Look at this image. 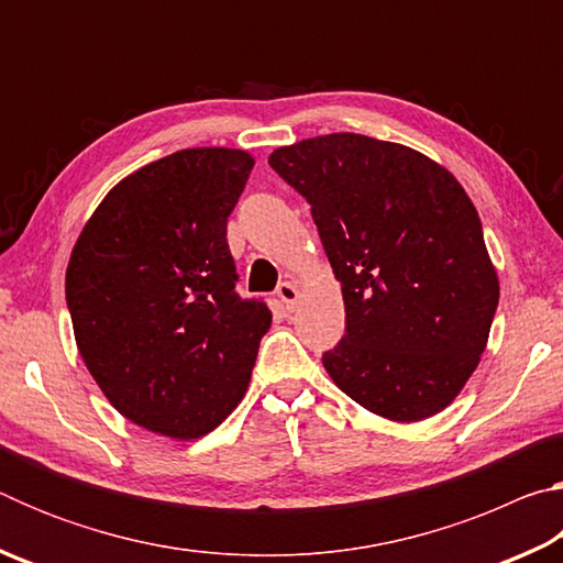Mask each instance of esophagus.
Instances as JSON below:
<instances>
[{
    "instance_id": "esophagus-1",
    "label": "esophagus",
    "mask_w": 563,
    "mask_h": 563,
    "mask_svg": "<svg viewBox=\"0 0 563 563\" xmlns=\"http://www.w3.org/2000/svg\"><path fill=\"white\" fill-rule=\"evenodd\" d=\"M278 298L283 300L285 308L292 310L295 305H298V298H300L298 285H292V283H280V285H278Z\"/></svg>"
}]
</instances>
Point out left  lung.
<instances>
[{
    "instance_id": "left-lung-1",
    "label": "left lung",
    "mask_w": 563,
    "mask_h": 563,
    "mask_svg": "<svg viewBox=\"0 0 563 563\" xmlns=\"http://www.w3.org/2000/svg\"><path fill=\"white\" fill-rule=\"evenodd\" d=\"M268 164L312 206L345 300L322 355L342 393L393 422L454 402L487 347L499 278L474 203L419 151L360 133L275 148Z\"/></svg>"
}]
</instances>
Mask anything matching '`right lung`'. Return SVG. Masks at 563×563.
<instances>
[{
  "mask_svg": "<svg viewBox=\"0 0 563 563\" xmlns=\"http://www.w3.org/2000/svg\"><path fill=\"white\" fill-rule=\"evenodd\" d=\"M255 166L241 148H184L119 180L76 238L66 305L76 347L133 424L198 440L241 402L271 328L235 292L228 216Z\"/></svg>",
  "mask_w": 563,
  "mask_h": 563,
  "instance_id": "right-lung-1",
  "label": "right lung"
}]
</instances>
